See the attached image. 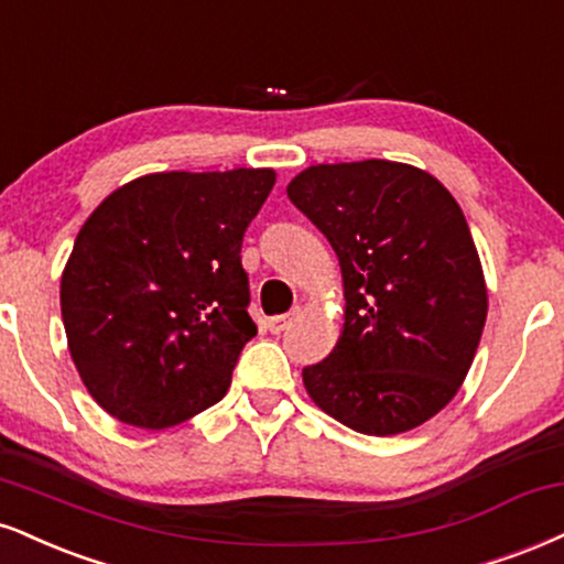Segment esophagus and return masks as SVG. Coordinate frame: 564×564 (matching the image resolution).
<instances>
[{"label":"esophagus","instance_id":"1","mask_svg":"<svg viewBox=\"0 0 564 564\" xmlns=\"http://www.w3.org/2000/svg\"><path fill=\"white\" fill-rule=\"evenodd\" d=\"M294 315L296 312H291V315H275V317H268V330L270 334H283V330L289 328L291 323H294Z\"/></svg>","mask_w":564,"mask_h":564}]
</instances>
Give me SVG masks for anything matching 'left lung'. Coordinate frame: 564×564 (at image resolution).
Instances as JSON below:
<instances>
[{
	"label": "left lung",
	"instance_id": "1",
	"mask_svg": "<svg viewBox=\"0 0 564 564\" xmlns=\"http://www.w3.org/2000/svg\"><path fill=\"white\" fill-rule=\"evenodd\" d=\"M341 264L344 330L302 370L312 402L368 436L423 425L463 386L488 294L454 196L389 160L312 165L286 188Z\"/></svg>",
	"mask_w": 564,
	"mask_h": 564
}]
</instances>
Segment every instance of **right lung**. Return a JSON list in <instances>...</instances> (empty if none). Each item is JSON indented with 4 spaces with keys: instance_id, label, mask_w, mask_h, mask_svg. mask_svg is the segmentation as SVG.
<instances>
[{
    "instance_id": "obj_1",
    "label": "right lung",
    "mask_w": 564,
    "mask_h": 564,
    "mask_svg": "<svg viewBox=\"0 0 564 564\" xmlns=\"http://www.w3.org/2000/svg\"><path fill=\"white\" fill-rule=\"evenodd\" d=\"M270 167L152 173L88 215L59 283L70 357L101 410L160 431L226 397L257 336L241 241Z\"/></svg>"
}]
</instances>
